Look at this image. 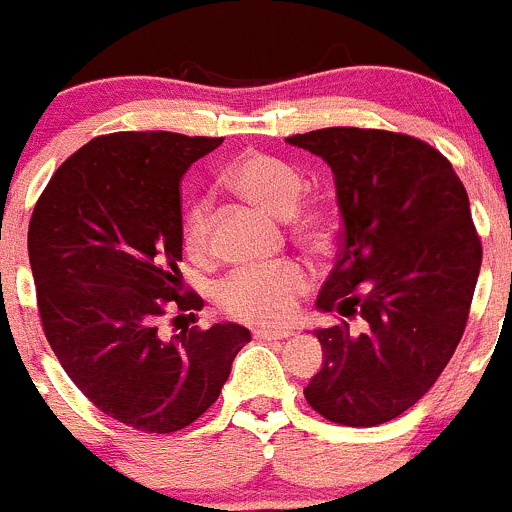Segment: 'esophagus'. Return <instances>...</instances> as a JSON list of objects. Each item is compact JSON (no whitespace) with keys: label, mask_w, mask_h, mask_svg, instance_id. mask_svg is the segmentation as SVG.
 <instances>
[{"label":"esophagus","mask_w":512,"mask_h":512,"mask_svg":"<svg viewBox=\"0 0 512 512\" xmlns=\"http://www.w3.org/2000/svg\"><path fill=\"white\" fill-rule=\"evenodd\" d=\"M256 338H261V341H283V338L291 336V331H286V328H268V326H261L254 331Z\"/></svg>","instance_id":"1"}]
</instances>
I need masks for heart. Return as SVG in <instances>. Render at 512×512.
<instances>
[{
    "label": "heart",
    "mask_w": 512,
    "mask_h": 512,
    "mask_svg": "<svg viewBox=\"0 0 512 512\" xmlns=\"http://www.w3.org/2000/svg\"><path fill=\"white\" fill-rule=\"evenodd\" d=\"M226 184L241 199L261 206L273 216H288L293 236L301 244L323 249L331 244V216L321 206H299L306 179L293 164L266 151H246L226 171ZM181 244L194 263L214 258L209 206L196 201L186 209L181 221ZM311 288V271L301 261H281L271 266L236 268L219 286V306L239 321L281 326L291 321L298 298Z\"/></svg>",
    "instance_id": "heart-1"
}]
</instances>
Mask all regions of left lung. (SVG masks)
Returning <instances> with one entry per match:
<instances>
[{"mask_svg": "<svg viewBox=\"0 0 512 512\" xmlns=\"http://www.w3.org/2000/svg\"><path fill=\"white\" fill-rule=\"evenodd\" d=\"M286 141L331 166L343 221L316 301L343 318L313 331L326 361L303 396L333 423L381 426L426 396L463 338L483 261L468 194L416 136L331 126Z\"/></svg>", "mask_w": 512, "mask_h": 512, "instance_id": "obj_1", "label": "left lung"}]
</instances>
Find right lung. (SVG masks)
Segmentation results:
<instances>
[{
    "instance_id": "obj_1",
    "label": "right lung",
    "mask_w": 512,
    "mask_h": 512,
    "mask_svg": "<svg viewBox=\"0 0 512 512\" xmlns=\"http://www.w3.org/2000/svg\"><path fill=\"white\" fill-rule=\"evenodd\" d=\"M224 139L116 131L69 156L29 221L44 336L74 386L114 421L174 433L219 398L239 323L164 338L166 311L204 306L181 283V179Z\"/></svg>"
}]
</instances>
